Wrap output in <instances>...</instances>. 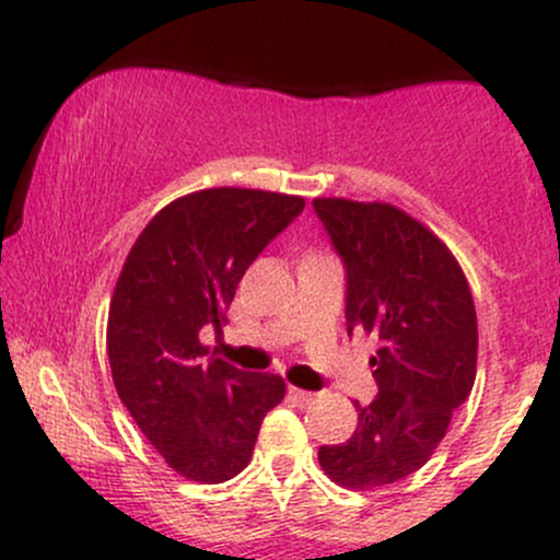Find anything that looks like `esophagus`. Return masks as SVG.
<instances>
[{
    "label": "esophagus",
    "instance_id": "esophagus-1",
    "mask_svg": "<svg viewBox=\"0 0 560 560\" xmlns=\"http://www.w3.org/2000/svg\"><path fill=\"white\" fill-rule=\"evenodd\" d=\"M288 395H291V398L296 400L299 406H312V402H315V398H317L315 393H306V389H299V387H288Z\"/></svg>",
    "mask_w": 560,
    "mask_h": 560
}]
</instances>
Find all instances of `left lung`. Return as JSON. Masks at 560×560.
Listing matches in <instances>:
<instances>
[{
  "instance_id": "left-lung-1",
  "label": "left lung",
  "mask_w": 560,
  "mask_h": 560,
  "mask_svg": "<svg viewBox=\"0 0 560 560\" xmlns=\"http://www.w3.org/2000/svg\"><path fill=\"white\" fill-rule=\"evenodd\" d=\"M345 264L347 334L376 336V398L358 408V430L320 446L326 475L374 489L417 472L470 395L478 323L470 285L446 245L384 202L312 200Z\"/></svg>"
}]
</instances>
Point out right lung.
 Wrapping results in <instances>:
<instances>
[{"label":"right lung","mask_w":560,"mask_h":560,"mask_svg":"<svg viewBox=\"0 0 560 560\" xmlns=\"http://www.w3.org/2000/svg\"><path fill=\"white\" fill-rule=\"evenodd\" d=\"M302 210V197L202 189L162 208L130 248L106 330L114 387L184 478L224 483L243 472L285 395L280 376L210 358L200 330H221L245 269Z\"/></svg>","instance_id":"obj_1"}]
</instances>
